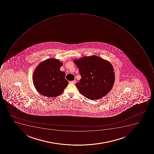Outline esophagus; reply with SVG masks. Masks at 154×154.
Returning a JSON list of instances; mask_svg holds the SVG:
<instances>
[{
  "label": "esophagus",
  "mask_w": 154,
  "mask_h": 154,
  "mask_svg": "<svg viewBox=\"0 0 154 154\" xmlns=\"http://www.w3.org/2000/svg\"><path fill=\"white\" fill-rule=\"evenodd\" d=\"M70 82L72 83L75 84L76 83V80H74L73 81H70Z\"/></svg>",
  "instance_id": "obj_1"
}]
</instances>
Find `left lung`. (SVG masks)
I'll return each instance as SVG.
<instances>
[{"label":"left lung","mask_w":154,"mask_h":154,"mask_svg":"<svg viewBox=\"0 0 154 154\" xmlns=\"http://www.w3.org/2000/svg\"><path fill=\"white\" fill-rule=\"evenodd\" d=\"M74 63L81 76L75 86L86 98L92 100L99 99L113 88L115 73L108 61L93 55L75 60Z\"/></svg>","instance_id":"1"}]
</instances>
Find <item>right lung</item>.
<instances>
[{
  "mask_svg": "<svg viewBox=\"0 0 154 154\" xmlns=\"http://www.w3.org/2000/svg\"><path fill=\"white\" fill-rule=\"evenodd\" d=\"M62 63L58 60L48 59L41 62L33 73V80L36 90L46 97L61 94L68 84L66 73L60 68Z\"/></svg>",
  "mask_w": 154,
  "mask_h": 154,
  "instance_id": "add662e5",
  "label": "right lung"
}]
</instances>
